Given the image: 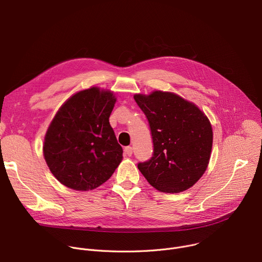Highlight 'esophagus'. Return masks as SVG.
<instances>
[{"label": "esophagus", "instance_id": "1", "mask_svg": "<svg viewBox=\"0 0 262 262\" xmlns=\"http://www.w3.org/2000/svg\"><path fill=\"white\" fill-rule=\"evenodd\" d=\"M124 153H125V155L126 156H131L132 155V148L131 147H126L125 149H124Z\"/></svg>", "mask_w": 262, "mask_h": 262}]
</instances>
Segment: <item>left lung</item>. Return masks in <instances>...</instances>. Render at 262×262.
<instances>
[{"label":"left lung","instance_id":"1","mask_svg":"<svg viewBox=\"0 0 262 262\" xmlns=\"http://www.w3.org/2000/svg\"><path fill=\"white\" fill-rule=\"evenodd\" d=\"M147 116L153 156L137 164L140 172L157 190L178 193L190 188L205 172L212 149V128L198 106L176 94L153 92L135 95Z\"/></svg>","mask_w":262,"mask_h":262}]
</instances>
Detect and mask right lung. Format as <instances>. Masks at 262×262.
Here are the masks:
<instances>
[{
    "label": "right lung",
    "instance_id": "obj_1",
    "mask_svg": "<svg viewBox=\"0 0 262 262\" xmlns=\"http://www.w3.org/2000/svg\"><path fill=\"white\" fill-rule=\"evenodd\" d=\"M116 102L99 87L72 96L56 113L43 143L46 162L61 184L92 190L106 182L123 159V149L109 124Z\"/></svg>",
    "mask_w": 262,
    "mask_h": 262
}]
</instances>
